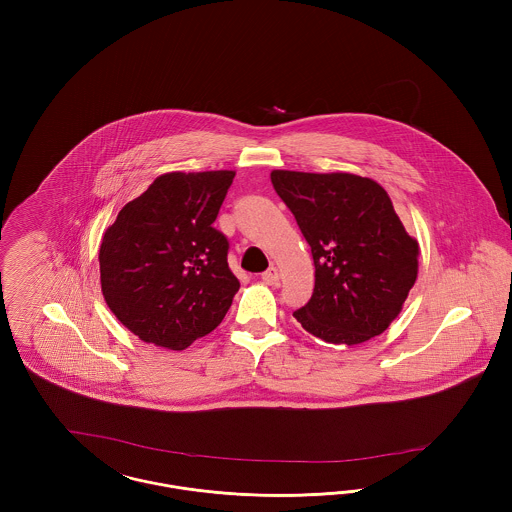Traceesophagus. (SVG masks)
Returning <instances> with one entry per match:
<instances>
[{
	"mask_svg": "<svg viewBox=\"0 0 512 512\" xmlns=\"http://www.w3.org/2000/svg\"><path fill=\"white\" fill-rule=\"evenodd\" d=\"M261 280L268 284V286H276L278 284V280H280V272H278V268L270 267L268 270H265L263 274H261Z\"/></svg>",
	"mask_w": 512,
	"mask_h": 512,
	"instance_id": "1",
	"label": "esophagus"
}]
</instances>
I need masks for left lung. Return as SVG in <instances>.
<instances>
[{
    "label": "left lung",
    "mask_w": 512,
    "mask_h": 512,
    "mask_svg": "<svg viewBox=\"0 0 512 512\" xmlns=\"http://www.w3.org/2000/svg\"><path fill=\"white\" fill-rule=\"evenodd\" d=\"M315 261V290L297 322L328 343L380 336L399 315L418 272V244L388 192L349 172L272 171Z\"/></svg>",
    "instance_id": "8db88e82"
}]
</instances>
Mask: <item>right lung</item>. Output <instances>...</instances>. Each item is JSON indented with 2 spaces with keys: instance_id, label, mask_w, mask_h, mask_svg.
Returning <instances> with one entry per match:
<instances>
[{
  "instance_id": "1",
  "label": "right lung",
  "mask_w": 512,
  "mask_h": 512,
  "mask_svg": "<svg viewBox=\"0 0 512 512\" xmlns=\"http://www.w3.org/2000/svg\"><path fill=\"white\" fill-rule=\"evenodd\" d=\"M236 172H169L126 203L99 249L101 292L140 340L180 351L213 332L240 290L213 226Z\"/></svg>"
}]
</instances>
